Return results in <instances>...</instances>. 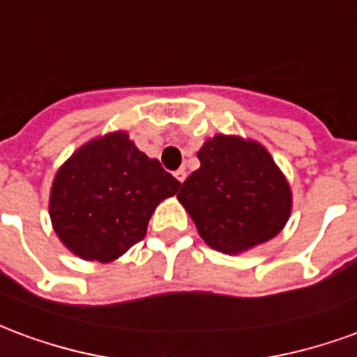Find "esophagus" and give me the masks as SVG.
<instances>
[{
    "label": "esophagus",
    "mask_w": 357,
    "mask_h": 357,
    "mask_svg": "<svg viewBox=\"0 0 357 357\" xmlns=\"http://www.w3.org/2000/svg\"><path fill=\"white\" fill-rule=\"evenodd\" d=\"M174 176H176V179H178L179 183H183V181H185V178H187V174H185V170H183V168H179L178 172H174Z\"/></svg>",
    "instance_id": "obj_1"
}]
</instances>
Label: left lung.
I'll list each match as a JSON object with an SVG mask.
<instances>
[{
  "label": "left lung",
  "instance_id": "left-lung-1",
  "mask_svg": "<svg viewBox=\"0 0 357 357\" xmlns=\"http://www.w3.org/2000/svg\"><path fill=\"white\" fill-rule=\"evenodd\" d=\"M197 156L201 168L181 183L178 199L210 248L239 255L283 229L292 193L266 147L218 133Z\"/></svg>",
  "mask_w": 357,
  "mask_h": 357
}]
</instances>
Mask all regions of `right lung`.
Listing matches in <instances>:
<instances>
[{
    "mask_svg": "<svg viewBox=\"0 0 357 357\" xmlns=\"http://www.w3.org/2000/svg\"><path fill=\"white\" fill-rule=\"evenodd\" d=\"M126 132L82 145L55 174L50 216L61 243L82 260L107 264L139 243L155 208L179 189Z\"/></svg>",
    "mask_w": 357,
    "mask_h": 357,
    "instance_id": "add662e5",
    "label": "right lung"
}]
</instances>
